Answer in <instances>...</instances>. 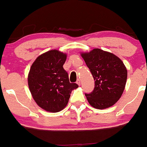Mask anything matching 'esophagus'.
Instances as JSON below:
<instances>
[{
	"label": "esophagus",
	"instance_id": "34e87169",
	"mask_svg": "<svg viewBox=\"0 0 147 147\" xmlns=\"http://www.w3.org/2000/svg\"><path fill=\"white\" fill-rule=\"evenodd\" d=\"M76 83H77V84H78V85H80V80L79 79H78V80H77V82H76Z\"/></svg>",
	"mask_w": 147,
	"mask_h": 147
}]
</instances>
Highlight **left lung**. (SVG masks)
Segmentation results:
<instances>
[{
    "label": "left lung",
    "mask_w": 147,
    "mask_h": 147,
    "mask_svg": "<svg viewBox=\"0 0 147 147\" xmlns=\"http://www.w3.org/2000/svg\"><path fill=\"white\" fill-rule=\"evenodd\" d=\"M94 80V88L85 94L90 105L104 109L113 106L121 97L127 79V69L121 60L113 53L94 48L81 53Z\"/></svg>",
    "instance_id": "1"
}]
</instances>
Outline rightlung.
<instances>
[{
	"label": "right lung",
	"instance_id": "1",
	"mask_svg": "<svg viewBox=\"0 0 147 147\" xmlns=\"http://www.w3.org/2000/svg\"><path fill=\"white\" fill-rule=\"evenodd\" d=\"M67 54L51 50L38 56L30 69L28 83L32 97L44 110L58 112L67 106L72 91L78 87L70 83L63 68Z\"/></svg>",
	"mask_w": 147,
	"mask_h": 147
}]
</instances>
